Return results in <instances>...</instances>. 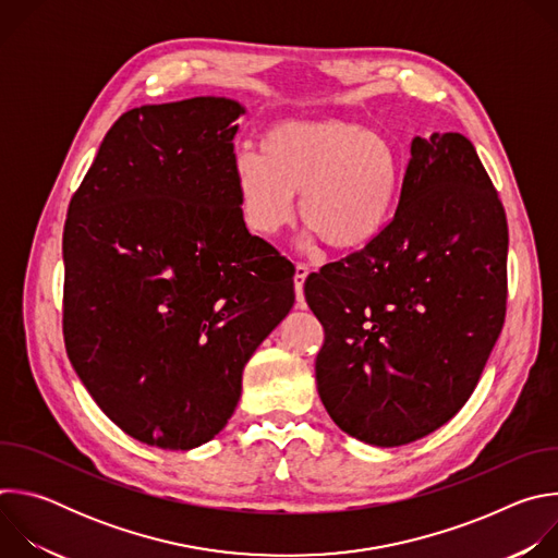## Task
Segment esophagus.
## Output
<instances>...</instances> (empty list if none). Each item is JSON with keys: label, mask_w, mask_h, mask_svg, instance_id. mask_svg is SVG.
I'll list each match as a JSON object with an SVG mask.
<instances>
[{"label": "esophagus", "mask_w": 558, "mask_h": 558, "mask_svg": "<svg viewBox=\"0 0 558 558\" xmlns=\"http://www.w3.org/2000/svg\"><path fill=\"white\" fill-rule=\"evenodd\" d=\"M308 276V267L298 263L295 265V276H293V284H295V298H298V306H304V280Z\"/></svg>", "instance_id": "34e87169"}]
</instances>
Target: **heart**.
<instances>
[{"instance_id": "1", "label": "heart", "mask_w": 558, "mask_h": 558, "mask_svg": "<svg viewBox=\"0 0 558 558\" xmlns=\"http://www.w3.org/2000/svg\"><path fill=\"white\" fill-rule=\"evenodd\" d=\"M395 141L344 119H291L267 128L258 154L233 161V187L245 225L276 235L300 218L338 252L368 247L390 222L402 190Z\"/></svg>"}]
</instances>
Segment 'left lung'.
I'll return each instance as SVG.
<instances>
[{"label":"left lung","mask_w":558,"mask_h":558,"mask_svg":"<svg viewBox=\"0 0 558 558\" xmlns=\"http://www.w3.org/2000/svg\"><path fill=\"white\" fill-rule=\"evenodd\" d=\"M325 327L317 392L373 446H404L468 402L504 329L508 222L459 132L415 136L395 216L375 241L304 280Z\"/></svg>","instance_id":"obj_1"}]
</instances>
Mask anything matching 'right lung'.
<instances>
[{
  "mask_svg": "<svg viewBox=\"0 0 558 558\" xmlns=\"http://www.w3.org/2000/svg\"><path fill=\"white\" fill-rule=\"evenodd\" d=\"M243 112L194 97L121 114L68 207L65 351L97 407L147 446L218 435L295 300L293 265L238 207Z\"/></svg>",
  "mask_w": 558,
  "mask_h": 558,
  "instance_id": "obj_1",
  "label": "right lung"
}]
</instances>
